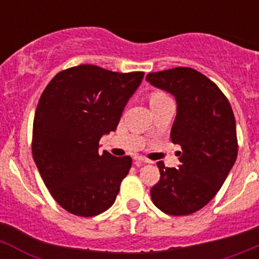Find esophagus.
I'll use <instances>...</instances> for the list:
<instances>
[{
  "label": "esophagus",
  "instance_id": "esophagus-1",
  "mask_svg": "<svg viewBox=\"0 0 259 259\" xmlns=\"http://www.w3.org/2000/svg\"><path fill=\"white\" fill-rule=\"evenodd\" d=\"M135 161H136L137 166H141L143 163H150L149 159H146L144 157H135Z\"/></svg>",
  "mask_w": 259,
  "mask_h": 259
}]
</instances>
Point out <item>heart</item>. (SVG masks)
Returning a JSON list of instances; mask_svg holds the SVG:
<instances>
[{
	"instance_id": "obj_1",
	"label": "heart",
	"mask_w": 259,
	"mask_h": 259,
	"mask_svg": "<svg viewBox=\"0 0 259 259\" xmlns=\"http://www.w3.org/2000/svg\"><path fill=\"white\" fill-rule=\"evenodd\" d=\"M167 96L164 95L163 92H154L152 93V96H150V102L153 101H158V100H163V98H166Z\"/></svg>"
}]
</instances>
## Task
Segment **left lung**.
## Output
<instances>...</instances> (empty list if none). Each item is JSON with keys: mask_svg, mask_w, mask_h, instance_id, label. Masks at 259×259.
<instances>
[{"mask_svg": "<svg viewBox=\"0 0 259 259\" xmlns=\"http://www.w3.org/2000/svg\"><path fill=\"white\" fill-rule=\"evenodd\" d=\"M146 80L175 97L171 141L182 146L178 168L157 163L161 179L150 189L153 203L166 214H193L218 193L236 161L232 107L217 84L193 68L150 72Z\"/></svg>", "mask_w": 259, "mask_h": 259, "instance_id": "8db88e82", "label": "left lung"}]
</instances>
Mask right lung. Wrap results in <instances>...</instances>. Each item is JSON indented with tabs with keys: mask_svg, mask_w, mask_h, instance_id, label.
I'll return each instance as SVG.
<instances>
[{
	"mask_svg": "<svg viewBox=\"0 0 259 259\" xmlns=\"http://www.w3.org/2000/svg\"><path fill=\"white\" fill-rule=\"evenodd\" d=\"M143 77L80 65L58 72L41 95L32 155L53 198L71 214L95 217L115 201L132 159L100 154L98 143L115 131Z\"/></svg>",
	"mask_w": 259,
	"mask_h": 259,
	"instance_id": "right-lung-1",
	"label": "right lung"
}]
</instances>
